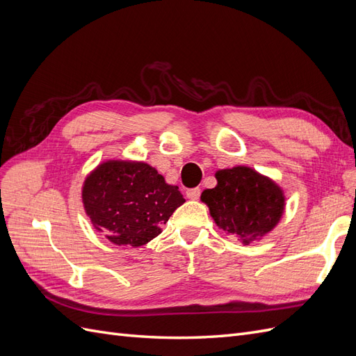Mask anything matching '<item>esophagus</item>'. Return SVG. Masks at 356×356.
Instances as JSON below:
<instances>
[{
  "mask_svg": "<svg viewBox=\"0 0 356 356\" xmlns=\"http://www.w3.org/2000/svg\"><path fill=\"white\" fill-rule=\"evenodd\" d=\"M186 196L190 199V200H197L200 197V188L196 187V188H190L186 191Z\"/></svg>",
  "mask_w": 356,
  "mask_h": 356,
  "instance_id": "34e87169",
  "label": "esophagus"
}]
</instances>
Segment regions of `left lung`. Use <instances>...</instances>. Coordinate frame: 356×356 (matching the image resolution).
I'll return each instance as SVG.
<instances>
[{
  "label": "left lung",
  "instance_id": "obj_1",
  "mask_svg": "<svg viewBox=\"0 0 356 356\" xmlns=\"http://www.w3.org/2000/svg\"><path fill=\"white\" fill-rule=\"evenodd\" d=\"M217 186L202 193L211 217L224 232L243 245L260 241L281 221L285 211L284 190L250 166L215 172Z\"/></svg>",
  "mask_w": 356,
  "mask_h": 356
}]
</instances>
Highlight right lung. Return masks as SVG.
<instances>
[{"instance_id":"obj_1","label":"right lung","mask_w":356,"mask_h":356,"mask_svg":"<svg viewBox=\"0 0 356 356\" xmlns=\"http://www.w3.org/2000/svg\"><path fill=\"white\" fill-rule=\"evenodd\" d=\"M83 207L93 227L118 246H143L186 202L177 186H169L145 161L106 160L86 177Z\"/></svg>"}]
</instances>
